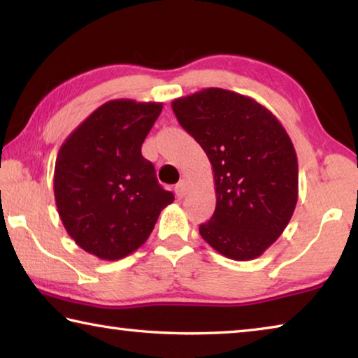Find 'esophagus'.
<instances>
[{
	"instance_id": "obj_1",
	"label": "esophagus",
	"mask_w": 358,
	"mask_h": 358,
	"mask_svg": "<svg viewBox=\"0 0 358 358\" xmlns=\"http://www.w3.org/2000/svg\"><path fill=\"white\" fill-rule=\"evenodd\" d=\"M189 187H191V185H189V181L187 180H181L180 183L175 186V194H177V197H180V199H183L187 192H189Z\"/></svg>"
}]
</instances>
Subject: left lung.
<instances>
[{"mask_svg": "<svg viewBox=\"0 0 358 358\" xmlns=\"http://www.w3.org/2000/svg\"><path fill=\"white\" fill-rule=\"evenodd\" d=\"M172 110L213 166L216 208L202 238L234 260L259 257L280 238L299 199V164L286 129L248 96L207 88Z\"/></svg>", "mask_w": 358, "mask_h": 358, "instance_id": "left-lung-1", "label": "left lung"}]
</instances>
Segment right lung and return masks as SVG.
Returning <instances> with one entry per match:
<instances>
[{
  "mask_svg": "<svg viewBox=\"0 0 358 358\" xmlns=\"http://www.w3.org/2000/svg\"><path fill=\"white\" fill-rule=\"evenodd\" d=\"M161 110L159 102L108 101L58 151L53 191L59 217L71 238L96 257L117 260L134 252L175 201L142 156Z\"/></svg>",
  "mask_w": 358,
  "mask_h": 358,
  "instance_id": "add662e5",
  "label": "right lung"
}]
</instances>
